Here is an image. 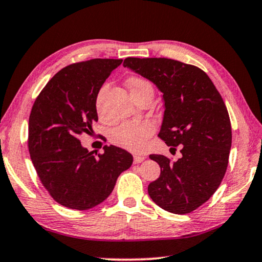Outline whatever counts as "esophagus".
<instances>
[{"instance_id":"obj_1","label":"esophagus","mask_w":262,"mask_h":262,"mask_svg":"<svg viewBox=\"0 0 262 262\" xmlns=\"http://www.w3.org/2000/svg\"><path fill=\"white\" fill-rule=\"evenodd\" d=\"M144 160H146V157H144V156H139V155L134 156V163H135V164L141 163V162L144 161Z\"/></svg>"}]
</instances>
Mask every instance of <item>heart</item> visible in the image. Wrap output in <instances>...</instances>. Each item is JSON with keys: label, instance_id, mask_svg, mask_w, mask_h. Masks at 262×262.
<instances>
[{"label": "heart", "instance_id": "b5f03b06", "mask_svg": "<svg viewBox=\"0 0 262 262\" xmlns=\"http://www.w3.org/2000/svg\"><path fill=\"white\" fill-rule=\"evenodd\" d=\"M127 85L135 100L146 94H152L154 90L150 82L140 77L128 78ZM108 91V85H103L99 90L95 99V110L98 115L103 118V98ZM154 133L152 123L148 121L126 122L112 133L111 140L116 146L128 149L130 151H141L147 147L148 141Z\"/></svg>", "mask_w": 262, "mask_h": 262}]
</instances>
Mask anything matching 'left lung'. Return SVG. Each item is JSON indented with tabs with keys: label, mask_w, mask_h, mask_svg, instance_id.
<instances>
[{
	"label": "left lung",
	"mask_w": 262,
	"mask_h": 262,
	"mask_svg": "<svg viewBox=\"0 0 262 262\" xmlns=\"http://www.w3.org/2000/svg\"><path fill=\"white\" fill-rule=\"evenodd\" d=\"M123 66L163 93L159 138L175 150L182 146V157L175 162L163 155L149 156L161 168L160 177L148 185L149 196L171 213L192 212L215 192L227 169L232 129L222 95L194 65L169 58L128 57Z\"/></svg>",
	"instance_id": "8db88e82"
}]
</instances>
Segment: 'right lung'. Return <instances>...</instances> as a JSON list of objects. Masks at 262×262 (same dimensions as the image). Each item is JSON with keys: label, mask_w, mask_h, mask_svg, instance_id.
<instances>
[{"label": "right lung", "mask_w": 262, "mask_h": 262, "mask_svg": "<svg viewBox=\"0 0 262 262\" xmlns=\"http://www.w3.org/2000/svg\"><path fill=\"white\" fill-rule=\"evenodd\" d=\"M122 59H91L61 69L40 91L29 116L28 148L41 184L57 203L74 210L100 204L133 163L115 146L93 154L81 146L98 121L99 90Z\"/></svg>", "instance_id": "add662e5"}]
</instances>
